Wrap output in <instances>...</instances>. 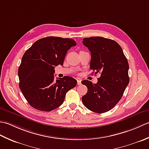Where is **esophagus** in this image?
Returning <instances> with one entry per match:
<instances>
[{"label": "esophagus", "mask_w": 149, "mask_h": 149, "mask_svg": "<svg viewBox=\"0 0 149 149\" xmlns=\"http://www.w3.org/2000/svg\"><path fill=\"white\" fill-rule=\"evenodd\" d=\"M77 85H81V81L79 80V79H77Z\"/></svg>", "instance_id": "obj_1"}]
</instances>
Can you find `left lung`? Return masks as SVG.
Masks as SVG:
<instances>
[{
    "mask_svg": "<svg viewBox=\"0 0 149 149\" xmlns=\"http://www.w3.org/2000/svg\"><path fill=\"white\" fill-rule=\"evenodd\" d=\"M83 43L91 52L90 68L101 75L96 84L82 81L88 88L82 102L91 111L107 112L119 102L129 84L127 59L122 47L113 40L93 36L84 38Z\"/></svg>",
    "mask_w": 149,
    "mask_h": 149,
    "instance_id": "left-lung-1",
    "label": "left lung"
}]
</instances>
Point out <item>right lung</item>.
I'll use <instances>...</instances> for the list:
<instances>
[{"mask_svg": "<svg viewBox=\"0 0 149 149\" xmlns=\"http://www.w3.org/2000/svg\"><path fill=\"white\" fill-rule=\"evenodd\" d=\"M76 45L75 40L49 36L40 39L27 49L18 68L19 86L34 108L50 111L64 102L66 93L77 81L65 76L55 81V66L63 65L68 50Z\"/></svg>", "mask_w": 149, "mask_h": 149, "instance_id": "obj_1", "label": "right lung"}]
</instances>
